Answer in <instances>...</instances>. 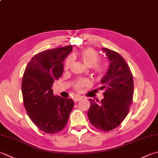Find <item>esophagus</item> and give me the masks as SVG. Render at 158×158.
<instances>
[{
	"mask_svg": "<svg viewBox=\"0 0 158 158\" xmlns=\"http://www.w3.org/2000/svg\"><path fill=\"white\" fill-rule=\"evenodd\" d=\"M81 99V97H75L73 98V100L75 102H77V101H79Z\"/></svg>",
	"mask_w": 158,
	"mask_h": 158,
	"instance_id": "esophagus-1",
	"label": "esophagus"
}]
</instances>
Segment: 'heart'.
<instances>
[{
	"instance_id": "obj_1",
	"label": "heart",
	"mask_w": 158,
	"mask_h": 158,
	"mask_svg": "<svg viewBox=\"0 0 158 158\" xmlns=\"http://www.w3.org/2000/svg\"><path fill=\"white\" fill-rule=\"evenodd\" d=\"M77 57L81 59L83 63L88 68H93V70L96 75L98 76H101L103 75L105 71H106V66L103 64L97 63L99 60V57H98L97 52L90 48L83 49L79 52L78 55L73 54L72 57H69L68 58L66 61V64H65V69H69L70 65L73 63V58H76ZM89 82L88 79H83L76 81L74 86H75V88L77 91L80 92L85 86L89 85Z\"/></svg>"
}]
</instances>
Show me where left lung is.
<instances>
[{"instance_id": "obj_1", "label": "left lung", "mask_w": 158, "mask_h": 158, "mask_svg": "<svg viewBox=\"0 0 158 158\" xmlns=\"http://www.w3.org/2000/svg\"><path fill=\"white\" fill-rule=\"evenodd\" d=\"M102 51L110 61L109 68L100 81L104 98L89 99L88 112L91 124L101 131H109L118 127L127 115L134 95V79L127 63L118 52L107 48Z\"/></svg>"}]
</instances>
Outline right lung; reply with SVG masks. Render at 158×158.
Returning <instances> with one entry per match:
<instances>
[{
  "label": "right lung",
  "mask_w": 158,
  "mask_h": 158,
  "mask_svg": "<svg viewBox=\"0 0 158 158\" xmlns=\"http://www.w3.org/2000/svg\"><path fill=\"white\" fill-rule=\"evenodd\" d=\"M73 46L40 52L28 64L22 81L24 107L40 130L56 134L67 124L74 106L71 98L54 96L52 85L64 71L63 61Z\"/></svg>",
  "instance_id": "obj_1"
}]
</instances>
